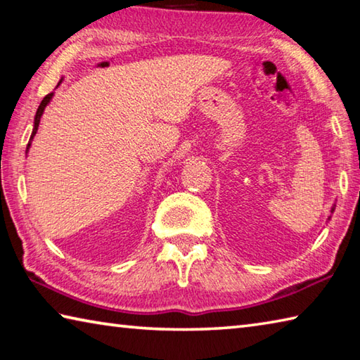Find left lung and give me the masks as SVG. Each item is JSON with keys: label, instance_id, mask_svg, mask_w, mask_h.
<instances>
[{"label": "left lung", "instance_id": "1", "mask_svg": "<svg viewBox=\"0 0 360 360\" xmlns=\"http://www.w3.org/2000/svg\"><path fill=\"white\" fill-rule=\"evenodd\" d=\"M333 211H335V205L332 206V211H330V212H333ZM328 219H330V217H328Z\"/></svg>", "mask_w": 360, "mask_h": 360}]
</instances>
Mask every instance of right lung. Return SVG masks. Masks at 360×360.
<instances>
[{
    "label": "right lung",
    "instance_id": "add662e5",
    "mask_svg": "<svg viewBox=\"0 0 360 360\" xmlns=\"http://www.w3.org/2000/svg\"><path fill=\"white\" fill-rule=\"evenodd\" d=\"M62 81H63V79H60L58 85L62 84ZM58 85H57V87H58ZM52 96H53V92H52V94H49V95H46L44 98H42V101H41V105H39V108H38V111H36V115H34V127H33L32 136H30V141H28V146H27V152H25V154H28L30 146H32V141H33V138H34V135H36V131H38V127H39V122H41V115H42V112H44L46 106L49 105V103H51Z\"/></svg>",
    "mask_w": 360,
    "mask_h": 360
}]
</instances>
